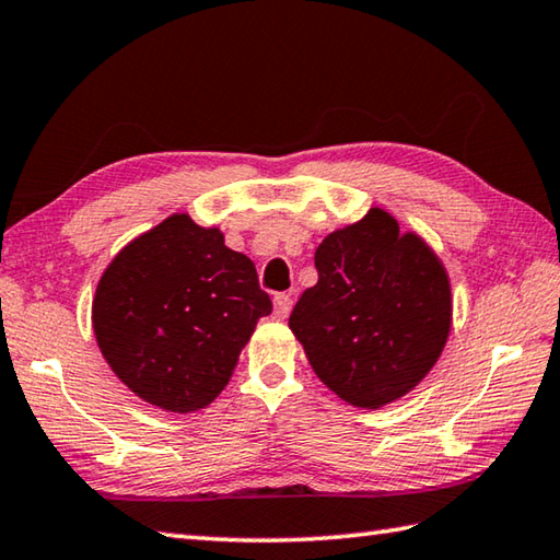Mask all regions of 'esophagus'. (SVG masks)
<instances>
[{
    "instance_id": "1",
    "label": "esophagus",
    "mask_w": 560,
    "mask_h": 560,
    "mask_svg": "<svg viewBox=\"0 0 560 560\" xmlns=\"http://www.w3.org/2000/svg\"><path fill=\"white\" fill-rule=\"evenodd\" d=\"M272 304H276V316H278V319H284V316H288L290 310H292V294L290 292H280V294H276V300H272Z\"/></svg>"
}]
</instances>
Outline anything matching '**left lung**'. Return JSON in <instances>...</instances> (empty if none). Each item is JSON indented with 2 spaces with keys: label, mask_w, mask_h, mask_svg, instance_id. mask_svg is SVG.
Listing matches in <instances>:
<instances>
[{
  "label": "left lung",
  "mask_w": 560,
  "mask_h": 560,
  "mask_svg": "<svg viewBox=\"0 0 560 560\" xmlns=\"http://www.w3.org/2000/svg\"><path fill=\"white\" fill-rule=\"evenodd\" d=\"M319 272L290 314L316 377L343 402L380 409L436 365L451 331V280L415 231L373 207L331 231L314 253Z\"/></svg>",
  "instance_id": "left-lung-1"
}]
</instances>
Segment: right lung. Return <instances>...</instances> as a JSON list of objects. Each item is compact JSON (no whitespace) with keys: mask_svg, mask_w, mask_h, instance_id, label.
<instances>
[{"mask_svg":"<svg viewBox=\"0 0 560 560\" xmlns=\"http://www.w3.org/2000/svg\"><path fill=\"white\" fill-rule=\"evenodd\" d=\"M268 292L244 253L189 214L163 219L102 272L92 329L114 375L143 402L197 411L226 387Z\"/></svg>","mask_w":560,"mask_h":560,"instance_id":"right-lung-1","label":"right lung"}]
</instances>
